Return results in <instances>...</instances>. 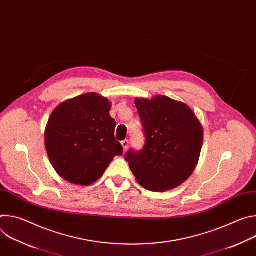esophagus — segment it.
Listing matches in <instances>:
<instances>
[{
  "label": "esophagus",
  "instance_id": "1",
  "mask_svg": "<svg viewBox=\"0 0 256 256\" xmlns=\"http://www.w3.org/2000/svg\"><path fill=\"white\" fill-rule=\"evenodd\" d=\"M122 148H124V151L126 152L128 150V140H122Z\"/></svg>",
  "mask_w": 256,
  "mask_h": 256
}]
</instances>
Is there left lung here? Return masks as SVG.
I'll return each instance as SVG.
<instances>
[{
    "label": "left lung",
    "mask_w": 256,
    "mask_h": 256,
    "mask_svg": "<svg viewBox=\"0 0 256 256\" xmlns=\"http://www.w3.org/2000/svg\"><path fill=\"white\" fill-rule=\"evenodd\" d=\"M144 134V148L126 155L136 181L146 190H173L192 174L200 159L204 130L192 108L167 96L136 98Z\"/></svg>",
    "instance_id": "1"
}]
</instances>
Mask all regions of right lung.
<instances>
[{
	"label": "right lung",
	"instance_id": "1",
	"mask_svg": "<svg viewBox=\"0 0 256 256\" xmlns=\"http://www.w3.org/2000/svg\"><path fill=\"white\" fill-rule=\"evenodd\" d=\"M110 107L107 98L87 93L60 103L52 112L46 148L56 173L70 184H92L116 156L122 155Z\"/></svg>",
	"mask_w": 256,
	"mask_h": 256
}]
</instances>
